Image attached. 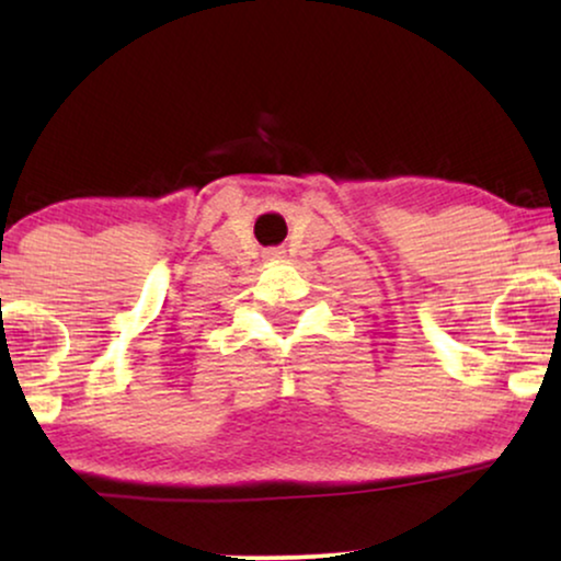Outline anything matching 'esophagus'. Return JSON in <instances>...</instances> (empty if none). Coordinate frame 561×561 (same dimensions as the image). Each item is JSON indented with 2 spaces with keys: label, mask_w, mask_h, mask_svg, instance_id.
Masks as SVG:
<instances>
[{
  "label": "esophagus",
  "mask_w": 561,
  "mask_h": 561,
  "mask_svg": "<svg viewBox=\"0 0 561 561\" xmlns=\"http://www.w3.org/2000/svg\"><path fill=\"white\" fill-rule=\"evenodd\" d=\"M280 255H283V252H280V250H267L263 257L267 260V263H275V260H280Z\"/></svg>",
  "instance_id": "esophagus-1"
}]
</instances>
